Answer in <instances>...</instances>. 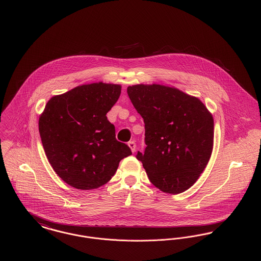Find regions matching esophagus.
Instances as JSON below:
<instances>
[{
	"instance_id": "34e87169",
	"label": "esophagus",
	"mask_w": 261,
	"mask_h": 261,
	"mask_svg": "<svg viewBox=\"0 0 261 261\" xmlns=\"http://www.w3.org/2000/svg\"><path fill=\"white\" fill-rule=\"evenodd\" d=\"M128 147L130 148V149H132V151L133 152H135L136 151V143L134 142V141H132V142H128Z\"/></svg>"
}]
</instances>
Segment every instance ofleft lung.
Masks as SVG:
<instances>
[{
	"instance_id": "obj_1",
	"label": "left lung",
	"mask_w": 261,
	"mask_h": 261,
	"mask_svg": "<svg viewBox=\"0 0 261 261\" xmlns=\"http://www.w3.org/2000/svg\"><path fill=\"white\" fill-rule=\"evenodd\" d=\"M128 97L144 118L143 163L149 181L165 193L179 194L193 186L206 168L213 149L214 121L196 97L174 87L138 84Z\"/></svg>"
}]
</instances>
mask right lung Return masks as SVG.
I'll return each mask as SVG.
<instances>
[{
  "instance_id": "1",
  "label": "right lung",
  "mask_w": 261,
  "mask_h": 261,
  "mask_svg": "<svg viewBox=\"0 0 261 261\" xmlns=\"http://www.w3.org/2000/svg\"><path fill=\"white\" fill-rule=\"evenodd\" d=\"M120 90V85L98 82L77 86L47 102L39 118L42 145L50 165L68 185L101 187L132 154L127 145L115 139L107 117Z\"/></svg>"
}]
</instances>
